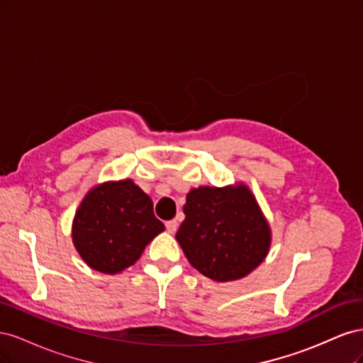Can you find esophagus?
Instances as JSON below:
<instances>
[{"mask_svg": "<svg viewBox=\"0 0 363 363\" xmlns=\"http://www.w3.org/2000/svg\"><path fill=\"white\" fill-rule=\"evenodd\" d=\"M164 225H167V230H168L169 233H174L175 230H177V227H179V223H177V219H171V221L164 223Z\"/></svg>", "mask_w": 363, "mask_h": 363, "instance_id": "34e87169", "label": "esophagus"}]
</instances>
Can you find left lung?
<instances>
[{"mask_svg": "<svg viewBox=\"0 0 363 363\" xmlns=\"http://www.w3.org/2000/svg\"><path fill=\"white\" fill-rule=\"evenodd\" d=\"M183 212L175 238L203 276L216 281L242 279L267 257L269 227L244 184L192 189Z\"/></svg>", "mask_w": 363, "mask_h": 363, "instance_id": "8db88e82", "label": "left lung"}]
</instances>
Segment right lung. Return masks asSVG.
I'll list each match as a JSON object with an SVG mask.
<instances>
[{"label": "right lung", "instance_id": "add662e5", "mask_svg": "<svg viewBox=\"0 0 363 363\" xmlns=\"http://www.w3.org/2000/svg\"><path fill=\"white\" fill-rule=\"evenodd\" d=\"M163 230L150 196L123 180L100 184L86 195L74 218L72 240L91 268L116 274L133 265Z\"/></svg>", "mask_w": 363, "mask_h": 363}]
</instances>
